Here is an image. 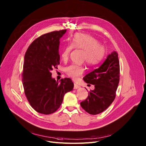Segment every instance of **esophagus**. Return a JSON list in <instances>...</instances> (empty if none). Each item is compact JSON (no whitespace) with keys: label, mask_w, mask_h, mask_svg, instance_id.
I'll return each mask as SVG.
<instances>
[{"label":"esophagus","mask_w":146,"mask_h":146,"mask_svg":"<svg viewBox=\"0 0 146 146\" xmlns=\"http://www.w3.org/2000/svg\"><path fill=\"white\" fill-rule=\"evenodd\" d=\"M80 88V86H79L78 85H77L76 84H74V89H78V88Z\"/></svg>","instance_id":"1"}]
</instances>
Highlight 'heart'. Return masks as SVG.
I'll use <instances>...</instances> for the list:
<instances>
[{
    "instance_id": "heart-1",
    "label": "heart",
    "mask_w": 146,
    "mask_h": 146,
    "mask_svg": "<svg viewBox=\"0 0 146 146\" xmlns=\"http://www.w3.org/2000/svg\"><path fill=\"white\" fill-rule=\"evenodd\" d=\"M73 48L84 50V60L90 65H96L100 63L105 58L106 49L100 45L99 41L91 35L77 33L71 38L70 44L64 46L61 53L63 60H66ZM65 72L73 79L81 76L84 70L82 66L71 64L65 68Z\"/></svg>"
}]
</instances>
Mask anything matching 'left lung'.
I'll return each mask as SVG.
<instances>
[{
    "instance_id": "1",
    "label": "left lung",
    "mask_w": 146,
    "mask_h": 146,
    "mask_svg": "<svg viewBox=\"0 0 146 146\" xmlns=\"http://www.w3.org/2000/svg\"><path fill=\"white\" fill-rule=\"evenodd\" d=\"M119 74L118 55L113 51L98 68L83 77L86 83L94 85L95 88L91 90L88 97L81 102L83 109L91 115L99 114L107 109L115 100Z\"/></svg>"
}]
</instances>
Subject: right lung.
Here are the masks:
<instances>
[{
  "instance_id": "add662e5",
  "label": "right lung",
  "mask_w": 146,
  "mask_h": 146,
  "mask_svg": "<svg viewBox=\"0 0 146 146\" xmlns=\"http://www.w3.org/2000/svg\"><path fill=\"white\" fill-rule=\"evenodd\" d=\"M66 32L53 31L37 38L24 56L22 75L25 96L36 112L44 115L56 111L64 94L73 89L70 78H62L59 83L50 72L60 64L59 39Z\"/></svg>"
}]
</instances>
